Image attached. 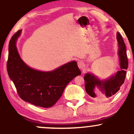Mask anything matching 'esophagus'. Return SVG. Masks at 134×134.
<instances>
[{"label":"esophagus","mask_w":134,"mask_h":134,"mask_svg":"<svg viewBox=\"0 0 134 134\" xmlns=\"http://www.w3.org/2000/svg\"><path fill=\"white\" fill-rule=\"evenodd\" d=\"M77 66H78V67L80 68V69H82L83 67L85 66V64H84V63L81 62V61H80V62H77Z\"/></svg>","instance_id":"esophagus-1"}]
</instances>
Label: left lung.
Segmentation results:
<instances>
[{"label":"left lung","mask_w":134,"mask_h":134,"mask_svg":"<svg viewBox=\"0 0 134 134\" xmlns=\"http://www.w3.org/2000/svg\"><path fill=\"white\" fill-rule=\"evenodd\" d=\"M117 40L118 43V57L119 68L106 79H100L91 72H87L84 76L85 81L86 91L92 97H96V91L98 89L106 97L114 95L120 87L124 82L126 70L128 68V59L126 54V47L122 37L119 33L117 32Z\"/></svg>","instance_id":"1"}]
</instances>
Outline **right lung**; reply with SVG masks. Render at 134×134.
Returning <instances> with one entry per match:
<instances>
[{"instance_id": "obj_1", "label": "right lung", "mask_w": 134, "mask_h": 134, "mask_svg": "<svg viewBox=\"0 0 134 134\" xmlns=\"http://www.w3.org/2000/svg\"><path fill=\"white\" fill-rule=\"evenodd\" d=\"M21 31L19 30L10 40L7 64L8 75L24 101L37 106L50 107L60 98L68 84L81 72L75 61L49 71L30 67L21 58L16 48Z\"/></svg>"}]
</instances>
